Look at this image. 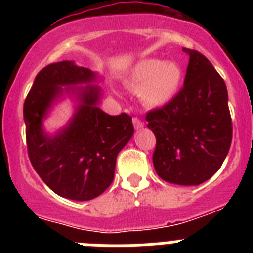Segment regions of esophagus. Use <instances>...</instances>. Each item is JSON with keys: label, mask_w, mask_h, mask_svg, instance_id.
<instances>
[{"label": "esophagus", "mask_w": 253, "mask_h": 253, "mask_svg": "<svg viewBox=\"0 0 253 253\" xmlns=\"http://www.w3.org/2000/svg\"><path fill=\"white\" fill-rule=\"evenodd\" d=\"M133 125H134V128L137 129V130H139V129H142L143 126H144L142 120H140L139 118H137V116H134L133 118Z\"/></svg>", "instance_id": "1"}]
</instances>
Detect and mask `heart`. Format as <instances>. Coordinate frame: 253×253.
I'll use <instances>...</instances> for the list:
<instances>
[{
	"mask_svg": "<svg viewBox=\"0 0 253 253\" xmlns=\"http://www.w3.org/2000/svg\"><path fill=\"white\" fill-rule=\"evenodd\" d=\"M182 71L175 62L148 58L140 60L125 77V84L149 106H162L171 101L180 88Z\"/></svg>",
	"mask_w": 253,
	"mask_h": 253,
	"instance_id": "1",
	"label": "heart"
}]
</instances>
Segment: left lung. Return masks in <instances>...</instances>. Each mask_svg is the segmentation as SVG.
<instances>
[{"instance_id": "1", "label": "left lung", "mask_w": 253, "mask_h": 253, "mask_svg": "<svg viewBox=\"0 0 253 253\" xmlns=\"http://www.w3.org/2000/svg\"><path fill=\"white\" fill-rule=\"evenodd\" d=\"M189 55L184 87L166 105L148 111L156 135L153 165L162 180L194 186L220 169L232 143V119L225 82L205 55Z\"/></svg>"}]
</instances>
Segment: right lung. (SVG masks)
I'll list each match as a JSON object with an SVG mask.
<instances>
[{
  "instance_id": "obj_1",
  "label": "right lung",
  "mask_w": 253,
  "mask_h": 253,
  "mask_svg": "<svg viewBox=\"0 0 253 253\" xmlns=\"http://www.w3.org/2000/svg\"><path fill=\"white\" fill-rule=\"evenodd\" d=\"M95 80L91 69L71 60L48 64L37 75L24 102L31 165L49 189L77 202L97 198L110 186L118 153L134 133L131 116H111L97 106L100 87H62ZM63 92L77 95L80 104L66 128L50 137L43 133L42 119Z\"/></svg>"
}]
</instances>
